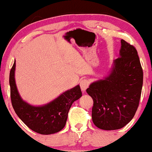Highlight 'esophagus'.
Returning a JSON list of instances; mask_svg holds the SVG:
<instances>
[{
	"label": "esophagus",
	"instance_id": "1",
	"mask_svg": "<svg viewBox=\"0 0 152 152\" xmlns=\"http://www.w3.org/2000/svg\"><path fill=\"white\" fill-rule=\"evenodd\" d=\"M88 86H89V81L88 79H82L81 81H80V86H81V90L83 91H85L87 88H88Z\"/></svg>",
	"mask_w": 152,
	"mask_h": 152
}]
</instances>
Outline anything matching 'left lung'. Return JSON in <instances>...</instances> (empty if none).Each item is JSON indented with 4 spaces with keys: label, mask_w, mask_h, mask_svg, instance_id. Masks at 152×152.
Listing matches in <instances>:
<instances>
[{
    "label": "left lung",
    "mask_w": 152,
    "mask_h": 152,
    "mask_svg": "<svg viewBox=\"0 0 152 152\" xmlns=\"http://www.w3.org/2000/svg\"><path fill=\"white\" fill-rule=\"evenodd\" d=\"M120 56L109 76L90 85L86 92L94 101L92 120L104 130L121 129L133 118L139 106L143 70L137 50L121 40Z\"/></svg>",
    "instance_id": "obj_1"
}]
</instances>
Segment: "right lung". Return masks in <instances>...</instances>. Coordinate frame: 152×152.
I'll return each mask as SVG.
<instances>
[{"mask_svg":"<svg viewBox=\"0 0 152 152\" xmlns=\"http://www.w3.org/2000/svg\"><path fill=\"white\" fill-rule=\"evenodd\" d=\"M15 62L10 71V99L15 114L24 124L36 133L52 134L65 126L71 105L82 96L80 86L66 91L57 99L42 106H34L23 102L19 95L15 81Z\"/></svg>","mask_w":152,"mask_h":152,"instance_id":"add662e5","label":"right lung"}]
</instances>
